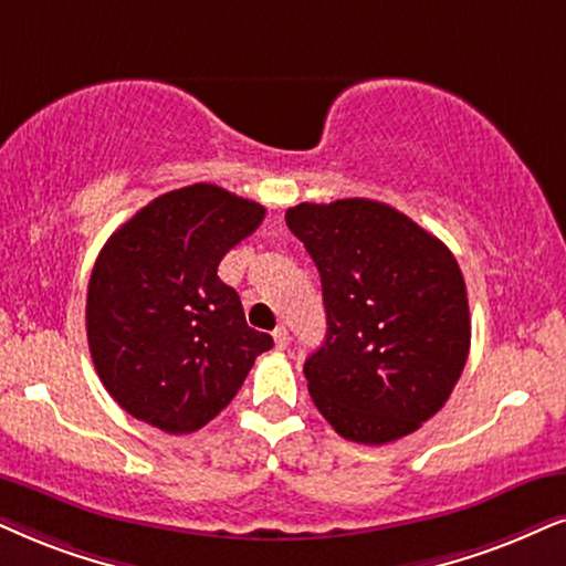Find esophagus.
Wrapping results in <instances>:
<instances>
[{"label":"esophagus","instance_id":"obj_1","mask_svg":"<svg viewBox=\"0 0 566 566\" xmlns=\"http://www.w3.org/2000/svg\"><path fill=\"white\" fill-rule=\"evenodd\" d=\"M274 345H276V349H287L290 347V332L284 326L274 328Z\"/></svg>","mask_w":566,"mask_h":566}]
</instances>
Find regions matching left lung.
Returning <instances> with one entry per match:
<instances>
[{"instance_id":"left-lung-1","label":"left lung","mask_w":566,"mask_h":566,"mask_svg":"<svg viewBox=\"0 0 566 566\" xmlns=\"http://www.w3.org/2000/svg\"><path fill=\"white\" fill-rule=\"evenodd\" d=\"M321 274L326 339L307 391L339 436L389 443L433 418L470 353V307L452 250L368 198L284 213Z\"/></svg>"}]
</instances>
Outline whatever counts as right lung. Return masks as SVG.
<instances>
[{
  "instance_id": "add662e5",
  "label": "right lung",
  "mask_w": 566,
  "mask_h": 566,
  "mask_svg": "<svg viewBox=\"0 0 566 566\" xmlns=\"http://www.w3.org/2000/svg\"><path fill=\"white\" fill-rule=\"evenodd\" d=\"M263 213L255 200L198 182L154 198L106 240L85 332L104 389L133 418L167 433L198 431L274 347L217 274Z\"/></svg>"
}]
</instances>
